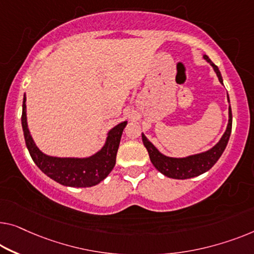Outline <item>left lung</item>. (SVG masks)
I'll use <instances>...</instances> for the list:
<instances>
[{
	"label": "left lung",
	"mask_w": 254,
	"mask_h": 254,
	"mask_svg": "<svg viewBox=\"0 0 254 254\" xmlns=\"http://www.w3.org/2000/svg\"><path fill=\"white\" fill-rule=\"evenodd\" d=\"M203 58L205 59L212 67H213L215 74H217V76L219 78V82H220L221 84H224V83H222V76H221L220 70H219V68L211 62L210 58L206 55H204ZM227 98H228V103H229L228 94H227ZM228 115H229L228 126H227L224 135H222L221 139L219 140L217 145L212 147V148L209 150L203 151V153H199V154L190 155V156H187V157L177 158V157L165 156V155L160 153L156 147H155L153 143L146 138V135L142 133L141 134L142 142L147 148V151H148L151 163H153V165L161 173H163L164 176L169 178H172V179H189V178L197 177L204 172L209 171L212 166L217 163V161L220 158L222 153H224L227 143H228L230 133H232L233 115H232V108H230V105L228 109Z\"/></svg>",
	"instance_id": "obj_1"
}]
</instances>
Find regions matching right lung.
<instances>
[{"instance_id":"obj_1","label":"right lung","mask_w":254,"mask_h":254,"mask_svg":"<svg viewBox=\"0 0 254 254\" xmlns=\"http://www.w3.org/2000/svg\"><path fill=\"white\" fill-rule=\"evenodd\" d=\"M127 122L117 124L107 133L103 148L90 157H55L45 155L29 133L26 115V96L22 101L21 126L25 142L34 163L52 180L68 187H92L107 177L115 166L121 137Z\"/></svg>"}]
</instances>
